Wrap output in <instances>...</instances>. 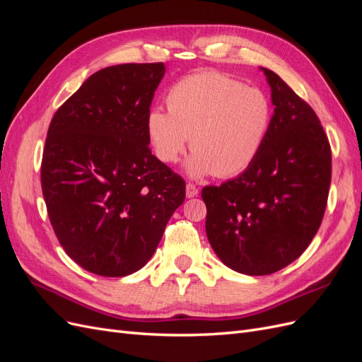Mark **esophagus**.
I'll list each match as a JSON object with an SVG mask.
<instances>
[{
  "label": "esophagus",
  "mask_w": 362,
  "mask_h": 362,
  "mask_svg": "<svg viewBox=\"0 0 362 362\" xmlns=\"http://www.w3.org/2000/svg\"><path fill=\"white\" fill-rule=\"evenodd\" d=\"M198 187H196V185H193V184H187L185 185V196H187V198H194V196H198Z\"/></svg>",
  "instance_id": "obj_1"
}]
</instances>
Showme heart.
Masks as SVG:
<instances>
[{
	"instance_id": "obj_1",
	"label": "heart",
	"mask_w": 362,
	"mask_h": 362,
	"mask_svg": "<svg viewBox=\"0 0 362 362\" xmlns=\"http://www.w3.org/2000/svg\"><path fill=\"white\" fill-rule=\"evenodd\" d=\"M166 101L169 110L154 105L146 113L148 140L163 163L178 161L190 141L193 152L184 169L192 178L242 173L258 157L272 127L267 95L218 72L184 76Z\"/></svg>"
}]
</instances>
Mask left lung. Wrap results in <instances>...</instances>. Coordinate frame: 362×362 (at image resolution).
<instances>
[{
    "label": "left lung",
    "mask_w": 362,
    "mask_h": 362,
    "mask_svg": "<svg viewBox=\"0 0 362 362\" xmlns=\"http://www.w3.org/2000/svg\"><path fill=\"white\" fill-rule=\"evenodd\" d=\"M275 107L258 157L237 178L202 189L205 231L225 266L270 275L308 247L325 214L331 146L313 108L267 68Z\"/></svg>",
    "instance_id": "1"
}]
</instances>
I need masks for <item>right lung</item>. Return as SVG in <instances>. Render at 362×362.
Listing matches in <instances>:
<instances>
[{
	"label": "right lung",
	"instance_id": "right-lung-1",
	"mask_svg": "<svg viewBox=\"0 0 362 362\" xmlns=\"http://www.w3.org/2000/svg\"><path fill=\"white\" fill-rule=\"evenodd\" d=\"M164 63L104 68L54 115L42 192L64 252L87 272L127 276L154 255L185 182L151 154L146 113Z\"/></svg>",
	"mask_w": 362,
	"mask_h": 362
}]
</instances>
